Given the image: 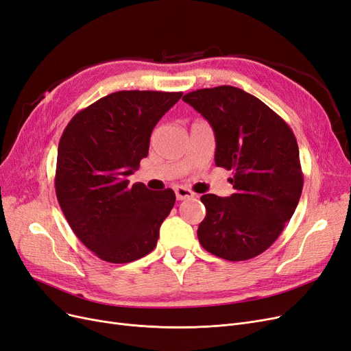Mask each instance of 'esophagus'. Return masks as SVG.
Listing matches in <instances>:
<instances>
[{"label": "esophagus", "instance_id": "34e87169", "mask_svg": "<svg viewBox=\"0 0 351 351\" xmlns=\"http://www.w3.org/2000/svg\"><path fill=\"white\" fill-rule=\"evenodd\" d=\"M175 195L178 201H184V199H189L195 197V193H193L191 189L185 188V186H176L175 188Z\"/></svg>", "mask_w": 351, "mask_h": 351}]
</instances>
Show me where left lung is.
Here are the masks:
<instances>
[{
	"mask_svg": "<svg viewBox=\"0 0 351 351\" xmlns=\"http://www.w3.org/2000/svg\"><path fill=\"white\" fill-rule=\"evenodd\" d=\"M208 120L215 165L232 171L231 197H201L206 215L198 227L202 247L230 262L249 261L280 236L300 202L304 175L291 127L245 90L221 85L182 98Z\"/></svg>",
	"mask_w": 351,
	"mask_h": 351,
	"instance_id": "8db88e82",
	"label": "left lung"
}]
</instances>
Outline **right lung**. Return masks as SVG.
Masks as SVG:
<instances>
[{
    "mask_svg": "<svg viewBox=\"0 0 351 351\" xmlns=\"http://www.w3.org/2000/svg\"><path fill=\"white\" fill-rule=\"evenodd\" d=\"M180 97L119 90L76 112L63 130L56 197L76 237L102 261L134 262L156 247L175 192L130 185L128 176L149 154L154 125Z\"/></svg>",
    "mask_w": 351,
    "mask_h": 351,
    "instance_id": "add662e5",
    "label": "right lung"
}]
</instances>
